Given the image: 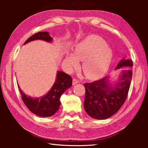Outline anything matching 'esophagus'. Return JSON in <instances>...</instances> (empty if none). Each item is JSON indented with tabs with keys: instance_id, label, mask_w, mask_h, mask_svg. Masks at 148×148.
<instances>
[{
	"instance_id": "34e87169",
	"label": "esophagus",
	"mask_w": 148,
	"mask_h": 148,
	"mask_svg": "<svg viewBox=\"0 0 148 148\" xmlns=\"http://www.w3.org/2000/svg\"><path fill=\"white\" fill-rule=\"evenodd\" d=\"M79 82V81H78L77 79H73V81H72V84H73V85H74V84H76L78 83Z\"/></svg>"
}]
</instances>
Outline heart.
Masks as SVG:
<instances>
[{
    "instance_id": "heart-1",
    "label": "heart",
    "mask_w": 148,
    "mask_h": 148,
    "mask_svg": "<svg viewBox=\"0 0 148 148\" xmlns=\"http://www.w3.org/2000/svg\"><path fill=\"white\" fill-rule=\"evenodd\" d=\"M112 49L102 37H87L76 46V51L68 53L65 60L69 69L77 67L79 61H84V74L92 79L100 77L108 70L112 59Z\"/></svg>"
}]
</instances>
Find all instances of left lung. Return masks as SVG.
Segmentation results:
<instances>
[{
  "label": "left lung",
  "mask_w": 148,
  "mask_h": 148,
  "mask_svg": "<svg viewBox=\"0 0 148 148\" xmlns=\"http://www.w3.org/2000/svg\"><path fill=\"white\" fill-rule=\"evenodd\" d=\"M133 67L131 59L122 58L115 70L121 69L119 79L113 84L108 76L91 83H85L84 108L90 117L98 119L109 118L117 112L128 95Z\"/></svg>",
  "instance_id": "1"
}]
</instances>
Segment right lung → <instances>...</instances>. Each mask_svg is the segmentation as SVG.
<instances>
[{
	"label": "right lung",
	"instance_id": "1",
	"mask_svg": "<svg viewBox=\"0 0 148 148\" xmlns=\"http://www.w3.org/2000/svg\"><path fill=\"white\" fill-rule=\"evenodd\" d=\"M35 40H42L51 42L53 38L48 32H39L29 37L24 45ZM72 84V77L64 72L58 71L56 80L52 88L45 95L40 97H31L25 94L18 85L21 95V99L25 104L34 114L40 117H49L58 111L60 101V98L65 91L71 87Z\"/></svg>",
	"mask_w": 148,
	"mask_h": 148
}]
</instances>
